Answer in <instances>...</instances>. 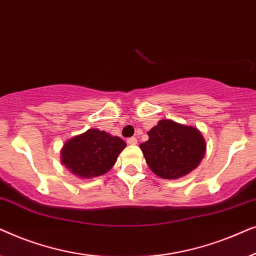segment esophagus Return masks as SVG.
Returning a JSON list of instances; mask_svg holds the SVG:
<instances>
[{"label":"esophagus","instance_id":"esophagus-1","mask_svg":"<svg viewBox=\"0 0 256 256\" xmlns=\"http://www.w3.org/2000/svg\"><path fill=\"white\" fill-rule=\"evenodd\" d=\"M127 143L130 146H135L136 143H138V140H136V138H129L127 140Z\"/></svg>","mask_w":256,"mask_h":256}]
</instances>
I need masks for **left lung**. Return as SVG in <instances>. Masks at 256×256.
Listing matches in <instances>:
<instances>
[{
    "instance_id": "obj_1",
    "label": "left lung",
    "mask_w": 256,
    "mask_h": 256,
    "mask_svg": "<svg viewBox=\"0 0 256 256\" xmlns=\"http://www.w3.org/2000/svg\"><path fill=\"white\" fill-rule=\"evenodd\" d=\"M141 148L148 166L164 180H176L199 166L206 152L202 132L191 126L160 120L148 132Z\"/></svg>"
}]
</instances>
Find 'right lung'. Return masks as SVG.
Returning <instances> with one entry per match:
<instances>
[{
	"mask_svg": "<svg viewBox=\"0 0 256 256\" xmlns=\"http://www.w3.org/2000/svg\"><path fill=\"white\" fill-rule=\"evenodd\" d=\"M126 142L99 129H88L65 143L62 149V163L80 178L104 174L116 162Z\"/></svg>",
	"mask_w": 256,
	"mask_h": 256,
	"instance_id": "1",
	"label": "right lung"
}]
</instances>
